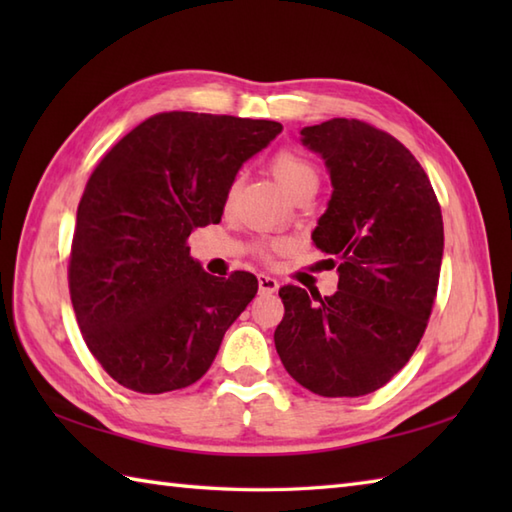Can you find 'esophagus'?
Here are the masks:
<instances>
[{
	"instance_id": "1",
	"label": "esophagus",
	"mask_w": 512,
	"mask_h": 512,
	"mask_svg": "<svg viewBox=\"0 0 512 512\" xmlns=\"http://www.w3.org/2000/svg\"><path fill=\"white\" fill-rule=\"evenodd\" d=\"M257 284H259V292H264V295H273V292H277V288H279L277 279L270 275H259Z\"/></svg>"
}]
</instances>
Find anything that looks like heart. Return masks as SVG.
Returning a JSON list of instances; mask_svg holds the SVG:
<instances>
[{
    "label": "heart",
    "mask_w": 512,
    "mask_h": 512,
    "mask_svg": "<svg viewBox=\"0 0 512 512\" xmlns=\"http://www.w3.org/2000/svg\"><path fill=\"white\" fill-rule=\"evenodd\" d=\"M270 171H273V176L290 195H297L301 189L317 187L319 182L317 167H314L306 156L299 154L297 149H290V147L275 151L273 158H270ZM235 191H237V184H231V189H228V200L233 198ZM284 248H286V242H259L257 255L268 262V259H273V255Z\"/></svg>",
    "instance_id": "1"
}]
</instances>
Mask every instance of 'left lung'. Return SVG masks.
Listing matches in <instances>:
<instances>
[{"mask_svg":"<svg viewBox=\"0 0 512 512\" xmlns=\"http://www.w3.org/2000/svg\"><path fill=\"white\" fill-rule=\"evenodd\" d=\"M332 198L312 242L339 270L332 297L284 286L275 347L312 394L356 398L387 385L422 339L438 295L442 211L427 173L391 134L356 118L303 127Z\"/></svg>","mask_w":512,"mask_h":512,"instance_id":"obj_1","label":"left lung"}]
</instances>
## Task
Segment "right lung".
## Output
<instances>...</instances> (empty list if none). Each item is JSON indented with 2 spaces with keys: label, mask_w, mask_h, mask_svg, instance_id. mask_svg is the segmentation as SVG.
Returning a JSON list of instances; mask_svg holds the SVG:
<instances>
[{
  "label": "right lung",
  "mask_w": 512,
  "mask_h": 512,
  "mask_svg": "<svg viewBox=\"0 0 512 512\" xmlns=\"http://www.w3.org/2000/svg\"><path fill=\"white\" fill-rule=\"evenodd\" d=\"M275 121L162 112L107 151L85 184L68 284L83 341L118 385L165 394L200 380L257 279L204 273L193 228L217 224L239 167Z\"/></svg>",
  "instance_id": "add662e5"
}]
</instances>
